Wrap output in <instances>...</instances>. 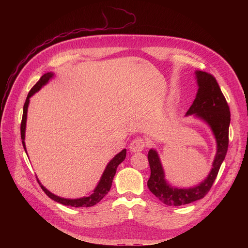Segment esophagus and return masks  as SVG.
Instances as JSON below:
<instances>
[{"mask_svg": "<svg viewBox=\"0 0 248 248\" xmlns=\"http://www.w3.org/2000/svg\"><path fill=\"white\" fill-rule=\"evenodd\" d=\"M145 145H146V142L142 137H136L131 141V143L129 145V149L131 152H134V153L141 152L144 149Z\"/></svg>", "mask_w": 248, "mask_h": 248, "instance_id": "34e87169", "label": "esophagus"}]
</instances>
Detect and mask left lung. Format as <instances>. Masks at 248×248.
Wrapping results in <instances>:
<instances>
[{"instance_id":"8db88e82","label":"left lung","mask_w":248,"mask_h":248,"mask_svg":"<svg viewBox=\"0 0 248 248\" xmlns=\"http://www.w3.org/2000/svg\"><path fill=\"white\" fill-rule=\"evenodd\" d=\"M195 75L199 88L186 116L194 115L209 124L216 138L217 153L210 173L202 183L190 188H178L167 183L158 153L154 149L149 150L148 162L151 174L147 182L148 188L159 200L169 206L186 205L203 198L213 186L228 151L231 123L229 105L213 76L201 70H197Z\"/></svg>"}]
</instances>
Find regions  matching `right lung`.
<instances>
[{
  "mask_svg": "<svg viewBox=\"0 0 248 248\" xmlns=\"http://www.w3.org/2000/svg\"><path fill=\"white\" fill-rule=\"evenodd\" d=\"M54 77L53 73H47L44 76H42V78L38 80V82L35 84L31 90L29 91L26 101L24 103L23 106V114H22V120H21V124H20V135H21V140H22V145L23 148L26 152V148H25V142H24V138H25V126H26V118H27V109H28V104H29V98L36 93L38 90H40V88L42 86H44L52 78ZM126 157V149L122 150L119 154H117L111 161L110 163L106 167L102 176L101 180L98 184V186H96V188L94 189L93 193L90 194L89 196H84L81 198H78V199H66V198H62L60 196H57L55 194H53L52 192H50L47 188H45L39 182V180L37 179V182L39 183L42 190L54 201L59 202L62 205L65 206H72V207H91L94 206L95 204H97L98 202H100L103 197L108 194V192L111 189L112 186V183L114 180V176L116 174L117 171V168L118 166L125 159Z\"/></svg>",
  "mask_w": 248,
  "mask_h": 248,
  "instance_id": "right-lung-1",
  "label": "right lung"
}]
</instances>
